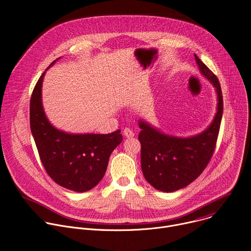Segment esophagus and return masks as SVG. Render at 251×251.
Here are the masks:
<instances>
[{
	"label": "esophagus",
	"instance_id": "esophagus-1",
	"mask_svg": "<svg viewBox=\"0 0 251 251\" xmlns=\"http://www.w3.org/2000/svg\"><path fill=\"white\" fill-rule=\"evenodd\" d=\"M123 134H124V136L127 137V138H132V137H134V133H133V131H132L130 128H125L124 131H123Z\"/></svg>",
	"mask_w": 251,
	"mask_h": 251
}]
</instances>
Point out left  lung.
<instances>
[{
    "label": "left lung",
    "mask_w": 251,
    "mask_h": 251,
    "mask_svg": "<svg viewBox=\"0 0 251 251\" xmlns=\"http://www.w3.org/2000/svg\"><path fill=\"white\" fill-rule=\"evenodd\" d=\"M201 74L218 95L217 113L208 127L190 137L165 134L145 120H139L141 167L146 181L156 190L172 193L194 182L208 164L217 144L224 101L218 77L195 54Z\"/></svg>",
    "instance_id": "1"
}]
</instances>
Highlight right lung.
Returning a JSON list of instances; mask_svg holds the SVG:
<instances>
[{
	"label": "right lung",
	"mask_w": 251,
	"mask_h": 251,
	"mask_svg": "<svg viewBox=\"0 0 251 251\" xmlns=\"http://www.w3.org/2000/svg\"><path fill=\"white\" fill-rule=\"evenodd\" d=\"M46 71L33 88L29 106L30 130L41 161L57 185L77 193L87 192L104 176L111 153L122 142L121 131L74 134L55 128L43 106L42 87Z\"/></svg>",
	"instance_id": "add662e5"
}]
</instances>
